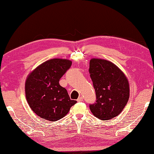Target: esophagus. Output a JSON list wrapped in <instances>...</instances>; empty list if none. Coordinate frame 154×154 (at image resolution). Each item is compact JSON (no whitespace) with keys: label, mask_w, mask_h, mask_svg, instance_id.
Here are the masks:
<instances>
[{"label":"esophagus","mask_w":154,"mask_h":154,"mask_svg":"<svg viewBox=\"0 0 154 154\" xmlns=\"http://www.w3.org/2000/svg\"><path fill=\"white\" fill-rule=\"evenodd\" d=\"M77 100V102H81V101H83V97L80 96L79 98H78Z\"/></svg>","instance_id":"obj_1"}]
</instances>
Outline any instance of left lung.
<instances>
[{
	"label": "left lung",
	"instance_id": "1",
	"mask_svg": "<svg viewBox=\"0 0 154 154\" xmlns=\"http://www.w3.org/2000/svg\"><path fill=\"white\" fill-rule=\"evenodd\" d=\"M89 73L96 92V103L89 108L94 116L108 120L122 112L129 99L130 87L123 72L112 62L93 58Z\"/></svg>",
	"mask_w": 154,
	"mask_h": 154
}]
</instances>
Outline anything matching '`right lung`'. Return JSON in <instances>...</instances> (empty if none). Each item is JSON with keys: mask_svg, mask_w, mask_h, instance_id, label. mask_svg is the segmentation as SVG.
I'll use <instances>...</instances> for the list:
<instances>
[{"mask_svg": "<svg viewBox=\"0 0 154 154\" xmlns=\"http://www.w3.org/2000/svg\"><path fill=\"white\" fill-rule=\"evenodd\" d=\"M72 64L55 58L44 62L28 75L25 83L26 98L32 111L42 119L54 122L63 118L77 103L71 100L59 81Z\"/></svg>", "mask_w": 154, "mask_h": 154, "instance_id": "1", "label": "right lung"}]
</instances>
